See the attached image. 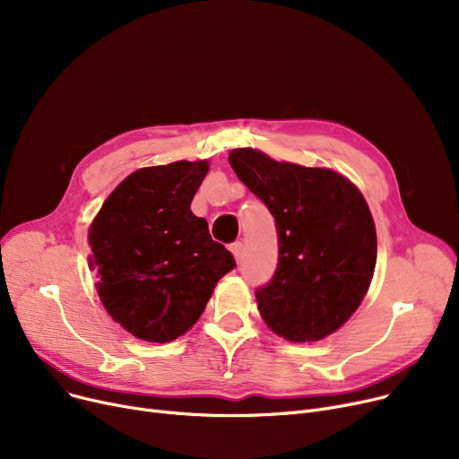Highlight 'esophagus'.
I'll return each instance as SVG.
<instances>
[{
    "mask_svg": "<svg viewBox=\"0 0 459 459\" xmlns=\"http://www.w3.org/2000/svg\"><path fill=\"white\" fill-rule=\"evenodd\" d=\"M230 251H232V255H234V258H236L238 262L244 260V244H242V242H234V244L230 246Z\"/></svg>",
    "mask_w": 459,
    "mask_h": 459,
    "instance_id": "obj_1",
    "label": "esophagus"
}]
</instances>
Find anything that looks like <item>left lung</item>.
<instances>
[{"mask_svg": "<svg viewBox=\"0 0 459 459\" xmlns=\"http://www.w3.org/2000/svg\"><path fill=\"white\" fill-rule=\"evenodd\" d=\"M229 161L275 220L277 268L255 290L264 322L292 342L324 339L357 310L374 275L377 239L365 197L329 169L253 149L232 151Z\"/></svg>", "mask_w": 459, "mask_h": 459, "instance_id": "8db88e82", "label": "left lung"}]
</instances>
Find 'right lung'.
<instances>
[{"label": "right lung", "mask_w": 459, "mask_h": 459, "mask_svg": "<svg viewBox=\"0 0 459 459\" xmlns=\"http://www.w3.org/2000/svg\"><path fill=\"white\" fill-rule=\"evenodd\" d=\"M206 161L144 167L120 182L89 230L96 290L109 316L141 341L171 342L199 320L236 262L191 201Z\"/></svg>", "instance_id": "1"}]
</instances>
